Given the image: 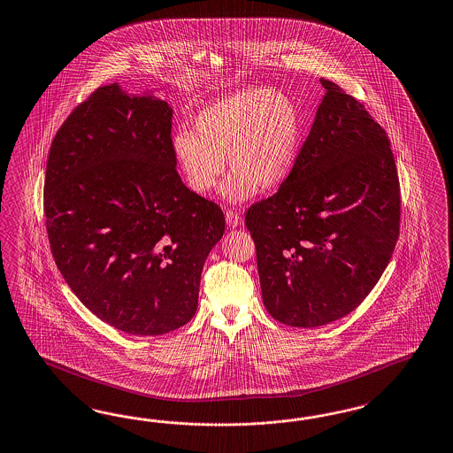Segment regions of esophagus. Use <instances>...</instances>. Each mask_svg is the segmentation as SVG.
<instances>
[{"mask_svg":"<svg viewBox=\"0 0 453 453\" xmlns=\"http://www.w3.org/2000/svg\"><path fill=\"white\" fill-rule=\"evenodd\" d=\"M225 219H226V223L230 225V226H238V225H242V213L238 211V210L228 209L225 211Z\"/></svg>","mask_w":453,"mask_h":453,"instance_id":"34e87169","label":"esophagus"}]
</instances>
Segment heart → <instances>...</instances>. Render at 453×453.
I'll return each instance as SVG.
<instances>
[{"instance_id": "heart-1", "label": "heart", "mask_w": 453, "mask_h": 453, "mask_svg": "<svg viewBox=\"0 0 453 453\" xmlns=\"http://www.w3.org/2000/svg\"><path fill=\"white\" fill-rule=\"evenodd\" d=\"M196 131L180 127L171 148L187 186L207 194L226 169L223 197L243 202L259 187L276 188L288 180L301 151V115L284 93L251 87L232 93L198 113Z\"/></svg>"}]
</instances>
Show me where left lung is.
<instances>
[{
  "label": "left lung",
  "mask_w": 453,
  "mask_h": 453,
  "mask_svg": "<svg viewBox=\"0 0 453 453\" xmlns=\"http://www.w3.org/2000/svg\"><path fill=\"white\" fill-rule=\"evenodd\" d=\"M288 180L246 211L267 312L312 328L355 311L399 238L401 192L388 134L336 83Z\"/></svg>",
  "instance_id": "obj_1"
}]
</instances>
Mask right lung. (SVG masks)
<instances>
[{
    "label": "right lung",
    "instance_id": "obj_1",
    "mask_svg": "<svg viewBox=\"0 0 453 453\" xmlns=\"http://www.w3.org/2000/svg\"><path fill=\"white\" fill-rule=\"evenodd\" d=\"M173 108L118 83L96 88L52 141L44 182L50 251L81 303L131 335H164L196 312L202 269L225 232L187 188Z\"/></svg>",
    "mask_w": 453,
    "mask_h": 453
}]
</instances>
